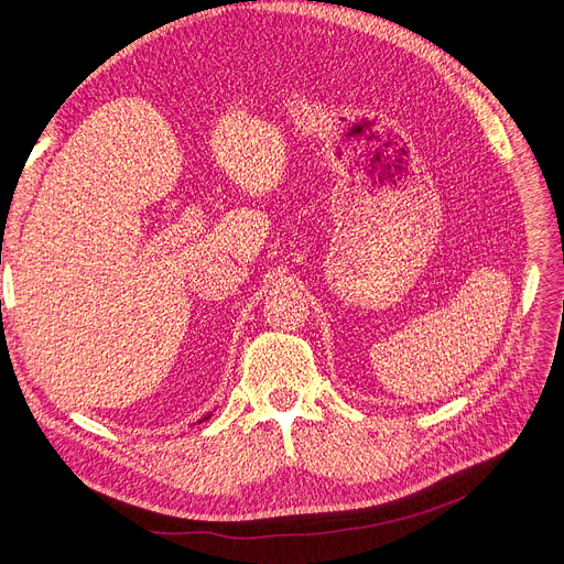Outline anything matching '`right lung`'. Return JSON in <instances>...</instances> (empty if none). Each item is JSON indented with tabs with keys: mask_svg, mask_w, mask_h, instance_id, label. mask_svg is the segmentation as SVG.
Masks as SVG:
<instances>
[{
	"mask_svg": "<svg viewBox=\"0 0 564 564\" xmlns=\"http://www.w3.org/2000/svg\"><path fill=\"white\" fill-rule=\"evenodd\" d=\"M207 419H210V413H205V416H203L200 421H196V423H203V421H207Z\"/></svg>",
	"mask_w": 564,
	"mask_h": 564,
	"instance_id": "add662e5",
	"label": "right lung"
}]
</instances>
